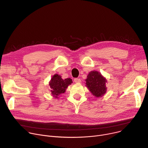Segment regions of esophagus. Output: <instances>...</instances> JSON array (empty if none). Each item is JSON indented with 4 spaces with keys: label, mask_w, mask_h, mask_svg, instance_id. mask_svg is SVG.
<instances>
[{
    "label": "esophagus",
    "mask_w": 148,
    "mask_h": 148,
    "mask_svg": "<svg viewBox=\"0 0 148 148\" xmlns=\"http://www.w3.org/2000/svg\"><path fill=\"white\" fill-rule=\"evenodd\" d=\"M74 82L76 83H79L80 82H81V79L78 78H74Z\"/></svg>",
    "instance_id": "esophagus-1"
}]
</instances>
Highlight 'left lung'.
<instances>
[{
	"label": "left lung",
	"instance_id": "left-lung-1",
	"mask_svg": "<svg viewBox=\"0 0 148 148\" xmlns=\"http://www.w3.org/2000/svg\"><path fill=\"white\" fill-rule=\"evenodd\" d=\"M87 87L93 96L101 97L107 91L106 79L98 71H92L88 74L85 80Z\"/></svg>",
	"mask_w": 148,
	"mask_h": 148
}]
</instances>
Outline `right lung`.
I'll use <instances>...</instances> for the list:
<instances>
[{"instance_id": "obj_1", "label": "right lung", "mask_w": 148, "mask_h": 148, "mask_svg": "<svg viewBox=\"0 0 148 148\" xmlns=\"http://www.w3.org/2000/svg\"><path fill=\"white\" fill-rule=\"evenodd\" d=\"M72 83V79L70 78L63 79L61 75L57 74L53 75L49 84L52 96L55 98H58V96L64 93L66 88Z\"/></svg>"}]
</instances>
